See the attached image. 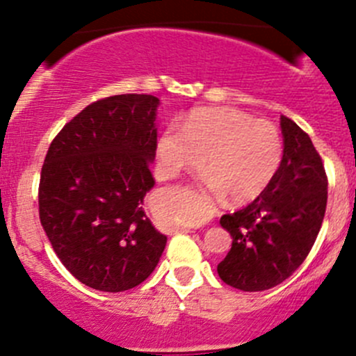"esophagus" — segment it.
Masks as SVG:
<instances>
[{
  "label": "esophagus",
  "instance_id": "obj_1",
  "mask_svg": "<svg viewBox=\"0 0 356 356\" xmlns=\"http://www.w3.org/2000/svg\"><path fill=\"white\" fill-rule=\"evenodd\" d=\"M175 232H191V229H186V227H177Z\"/></svg>",
  "mask_w": 356,
  "mask_h": 356
}]
</instances>
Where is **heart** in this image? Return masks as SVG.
I'll return each instance as SVG.
<instances>
[{"mask_svg": "<svg viewBox=\"0 0 356 356\" xmlns=\"http://www.w3.org/2000/svg\"><path fill=\"white\" fill-rule=\"evenodd\" d=\"M156 149L165 177L200 168L207 158V186L215 193L225 191L234 203L257 200L284 158L279 129L236 108L193 110L182 131L170 125L161 132Z\"/></svg>", "mask_w": 356, "mask_h": 356, "instance_id": "b5f03b06", "label": "heart"}]
</instances>
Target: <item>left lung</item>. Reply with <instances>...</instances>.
Masks as SVG:
<instances>
[{"instance_id": "8db88e82", "label": "left lung", "mask_w": 356, "mask_h": 356, "mask_svg": "<svg viewBox=\"0 0 356 356\" xmlns=\"http://www.w3.org/2000/svg\"><path fill=\"white\" fill-rule=\"evenodd\" d=\"M284 158L274 181L250 204L222 215L232 248L218 264L225 284L265 291L281 284L310 253L327 207V175L310 136L282 115Z\"/></svg>"}]
</instances>
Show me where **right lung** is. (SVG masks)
Here are the masks:
<instances>
[{"label":"right lung","instance_id":"right-lung-1","mask_svg":"<svg viewBox=\"0 0 356 356\" xmlns=\"http://www.w3.org/2000/svg\"><path fill=\"white\" fill-rule=\"evenodd\" d=\"M152 95H115L63 125L39 179V220L65 268L82 284L120 293L155 270L167 238L143 210L155 179Z\"/></svg>","mask_w":356,"mask_h":356}]
</instances>
